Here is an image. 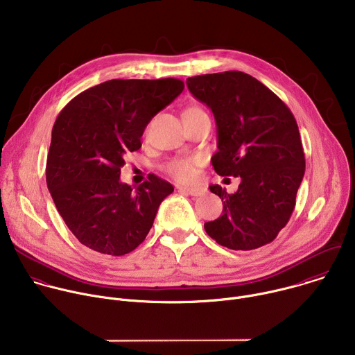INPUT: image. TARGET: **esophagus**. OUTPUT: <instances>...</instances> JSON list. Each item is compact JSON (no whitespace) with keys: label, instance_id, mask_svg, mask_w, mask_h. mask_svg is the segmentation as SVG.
<instances>
[{"label":"esophagus","instance_id":"obj_1","mask_svg":"<svg viewBox=\"0 0 355 355\" xmlns=\"http://www.w3.org/2000/svg\"><path fill=\"white\" fill-rule=\"evenodd\" d=\"M178 191L180 192H185L188 195H192V196H200L205 193V189L204 188H188V187H178Z\"/></svg>","mask_w":355,"mask_h":355}]
</instances>
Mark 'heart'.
<instances>
[{"instance_id": "heart-1", "label": "heart", "mask_w": 355, "mask_h": 355, "mask_svg": "<svg viewBox=\"0 0 355 355\" xmlns=\"http://www.w3.org/2000/svg\"><path fill=\"white\" fill-rule=\"evenodd\" d=\"M199 115H207V112L198 105H191L184 111L182 118H193ZM167 171L171 177H174L180 182H192L198 174V159L195 157L174 159L173 162L168 163Z\"/></svg>"}]
</instances>
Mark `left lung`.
Instances as JSON below:
<instances>
[{
  "instance_id": "1",
  "label": "left lung",
  "mask_w": 355,
  "mask_h": 355,
  "mask_svg": "<svg viewBox=\"0 0 355 355\" xmlns=\"http://www.w3.org/2000/svg\"><path fill=\"white\" fill-rule=\"evenodd\" d=\"M187 87L214 112L215 171L241 180L234 193L209 187L223 202V215L205 223L207 233L232 250L271 243L293 212L305 174L295 116L270 88L243 71L189 77Z\"/></svg>"
}]
</instances>
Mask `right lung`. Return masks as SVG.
<instances>
[{"mask_svg":"<svg viewBox=\"0 0 355 355\" xmlns=\"http://www.w3.org/2000/svg\"><path fill=\"white\" fill-rule=\"evenodd\" d=\"M178 78L110 80L91 87L59 114L46 182L67 227L88 248L123 256L146 239L174 187L150 174L137 188L121 182L129 151L156 114L182 92Z\"/></svg>","mask_w":355,"mask_h":355,"instance_id":"obj_1","label":"right lung"}]
</instances>
